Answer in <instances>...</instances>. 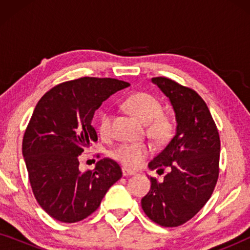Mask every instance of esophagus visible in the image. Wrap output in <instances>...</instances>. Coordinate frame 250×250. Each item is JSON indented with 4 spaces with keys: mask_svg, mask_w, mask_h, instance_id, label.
<instances>
[{
    "mask_svg": "<svg viewBox=\"0 0 250 250\" xmlns=\"http://www.w3.org/2000/svg\"><path fill=\"white\" fill-rule=\"evenodd\" d=\"M122 173H123V175H124V176H131V175H134V174H135L134 170L129 169V168H127V167H123Z\"/></svg>",
    "mask_w": 250,
    "mask_h": 250,
    "instance_id": "34e87169",
    "label": "esophagus"
}]
</instances>
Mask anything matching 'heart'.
<instances>
[{
	"label": "heart",
	"mask_w": 250,
	"mask_h": 250,
	"mask_svg": "<svg viewBox=\"0 0 250 250\" xmlns=\"http://www.w3.org/2000/svg\"><path fill=\"white\" fill-rule=\"evenodd\" d=\"M123 105L139 121L148 124L149 135L157 142L163 143L170 138L174 124L172 119L162 114V104L155 95L146 92H136L126 98ZM111 121L110 111H102L99 116L98 131L102 138L110 135ZM151 152L152 148L148 143L126 142L116 146L111 151V157L125 167L139 168Z\"/></svg>",
	"instance_id": "b5f03b06"
}]
</instances>
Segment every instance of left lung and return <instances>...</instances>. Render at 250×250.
Returning <instances> with one entry per match:
<instances>
[{"instance_id":"1","label":"left lung","mask_w":250,"mask_h":250,"mask_svg":"<svg viewBox=\"0 0 250 250\" xmlns=\"http://www.w3.org/2000/svg\"><path fill=\"white\" fill-rule=\"evenodd\" d=\"M151 81L169 99L176 129L149 163L150 169H167V174L162 183L150 177L151 188L141 205L152 222L174 228L191 220L213 193L220 173L221 141L209 109L196 91L167 77Z\"/></svg>"}]
</instances>
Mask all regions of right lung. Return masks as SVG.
Masks as SVG:
<instances>
[{"label":"right lung","instance_id":"1","mask_svg":"<svg viewBox=\"0 0 250 250\" xmlns=\"http://www.w3.org/2000/svg\"><path fill=\"white\" fill-rule=\"evenodd\" d=\"M129 86L115 78L82 77L51 88L37 102L22 140L30 187L40 206L63 223H75L98 209L122 177L115 160H99L81 172L78 156L98 140L92 126L102 102Z\"/></svg>","mask_w":250,"mask_h":250}]
</instances>
